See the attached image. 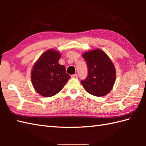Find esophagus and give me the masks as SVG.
Instances as JSON below:
<instances>
[{
  "mask_svg": "<svg viewBox=\"0 0 146 146\" xmlns=\"http://www.w3.org/2000/svg\"><path fill=\"white\" fill-rule=\"evenodd\" d=\"M71 76V78H78V75H77V74H74V75H72Z\"/></svg>",
  "mask_w": 146,
  "mask_h": 146,
  "instance_id": "esophagus-1",
  "label": "esophagus"
}]
</instances>
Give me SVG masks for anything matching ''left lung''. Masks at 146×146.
<instances>
[{"instance_id":"1","label":"left lung","mask_w":146,"mask_h":146,"mask_svg":"<svg viewBox=\"0 0 146 146\" xmlns=\"http://www.w3.org/2000/svg\"><path fill=\"white\" fill-rule=\"evenodd\" d=\"M88 67V76L81 83L85 90L96 97L108 94L115 82L116 71L107 54L100 49L83 54Z\"/></svg>"}]
</instances>
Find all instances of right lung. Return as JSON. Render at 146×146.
Segmentation results:
<instances>
[{"label": "right lung", "mask_w": 146, "mask_h": 146, "mask_svg": "<svg viewBox=\"0 0 146 146\" xmlns=\"http://www.w3.org/2000/svg\"><path fill=\"white\" fill-rule=\"evenodd\" d=\"M61 54L54 49L45 51L33 66L31 81L35 90L45 97L60 92L71 77L64 65L58 63Z\"/></svg>", "instance_id": "obj_1"}]
</instances>
